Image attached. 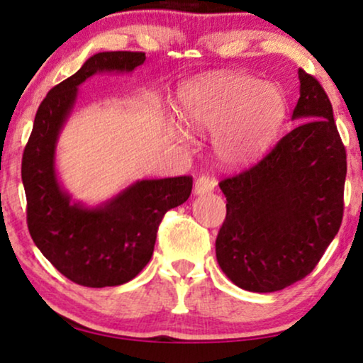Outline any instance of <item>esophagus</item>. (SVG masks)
Here are the masks:
<instances>
[{
  "mask_svg": "<svg viewBox=\"0 0 363 363\" xmlns=\"http://www.w3.org/2000/svg\"><path fill=\"white\" fill-rule=\"evenodd\" d=\"M215 186H216V182L213 180L211 177L201 175L195 182V193L196 195H206V193H211L213 190H215Z\"/></svg>",
  "mask_w": 363,
  "mask_h": 363,
  "instance_id": "esophagus-1",
  "label": "esophagus"
}]
</instances>
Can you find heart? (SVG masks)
I'll return each instance as SVG.
<instances>
[{
    "label": "heart",
    "instance_id": "1",
    "mask_svg": "<svg viewBox=\"0 0 363 363\" xmlns=\"http://www.w3.org/2000/svg\"><path fill=\"white\" fill-rule=\"evenodd\" d=\"M180 111L196 132H216L215 150L228 165H245L272 145L287 102L279 87L242 74H218L183 89Z\"/></svg>",
    "mask_w": 363,
    "mask_h": 363
}]
</instances>
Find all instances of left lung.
Segmentation results:
<instances>
[{"label":"left lung","instance_id":"obj_1","mask_svg":"<svg viewBox=\"0 0 363 363\" xmlns=\"http://www.w3.org/2000/svg\"><path fill=\"white\" fill-rule=\"evenodd\" d=\"M299 122L274 148L220 182L226 218L216 259L241 289L274 292L311 274L344 216L345 147L319 81L299 69Z\"/></svg>","mask_w":363,"mask_h":363}]
</instances>
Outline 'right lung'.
Listing matches in <instances>:
<instances>
[{
  "instance_id": "add662e5",
  "label": "right lung",
  "mask_w": 363,
  "mask_h": 363,
  "mask_svg": "<svg viewBox=\"0 0 363 363\" xmlns=\"http://www.w3.org/2000/svg\"><path fill=\"white\" fill-rule=\"evenodd\" d=\"M145 52L111 51L89 57L54 86L39 106L24 147L21 178L28 201V230L56 269L86 287L121 286L150 261L165 213L188 200L191 177L140 180L101 206L72 203L56 175L59 132L71 116L77 87L97 72H132Z\"/></svg>"
}]
</instances>
